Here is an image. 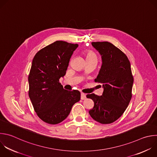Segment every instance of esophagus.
<instances>
[{"label":"esophagus","instance_id":"obj_1","mask_svg":"<svg viewBox=\"0 0 157 157\" xmlns=\"http://www.w3.org/2000/svg\"><path fill=\"white\" fill-rule=\"evenodd\" d=\"M86 98V95L84 93H81V100H85Z\"/></svg>","mask_w":157,"mask_h":157}]
</instances>
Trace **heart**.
<instances>
[{"mask_svg": "<svg viewBox=\"0 0 157 157\" xmlns=\"http://www.w3.org/2000/svg\"><path fill=\"white\" fill-rule=\"evenodd\" d=\"M85 55H86V60L93 59H97L95 54L93 52H92L91 50H87L85 52Z\"/></svg>", "mask_w": 157, "mask_h": 157, "instance_id": "heart-1", "label": "heart"}]
</instances>
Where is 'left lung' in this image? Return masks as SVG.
<instances>
[{"label": "left lung", "instance_id": "8db88e82", "mask_svg": "<svg viewBox=\"0 0 157 157\" xmlns=\"http://www.w3.org/2000/svg\"><path fill=\"white\" fill-rule=\"evenodd\" d=\"M92 46L101 55L102 65L95 82L102 84L101 96L87 94L94 107L90 117L101 124L117 120L127 109L132 97L134 82L130 62L118 48L109 42H93Z\"/></svg>", "mask_w": 157, "mask_h": 157}]
</instances>
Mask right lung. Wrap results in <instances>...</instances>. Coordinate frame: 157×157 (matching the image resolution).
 Returning <instances> with one entry per match:
<instances>
[{
  "mask_svg": "<svg viewBox=\"0 0 157 157\" xmlns=\"http://www.w3.org/2000/svg\"><path fill=\"white\" fill-rule=\"evenodd\" d=\"M78 47L77 44L57 40L38 51L33 60L28 94L37 115L48 124L63 121L80 100L79 90H65L59 82Z\"/></svg>",
  "mask_w": 157,
  "mask_h": 157,
  "instance_id": "add662e5",
  "label": "right lung"
}]
</instances>
